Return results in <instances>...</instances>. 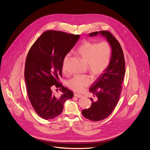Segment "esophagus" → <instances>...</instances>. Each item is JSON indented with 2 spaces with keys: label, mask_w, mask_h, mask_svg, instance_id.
Listing matches in <instances>:
<instances>
[{
  "label": "esophagus",
  "mask_w": 150,
  "mask_h": 150,
  "mask_svg": "<svg viewBox=\"0 0 150 150\" xmlns=\"http://www.w3.org/2000/svg\"><path fill=\"white\" fill-rule=\"evenodd\" d=\"M74 96H75V97H78V98H81V97H83L82 95L78 94H77V93H75V94H74Z\"/></svg>",
  "instance_id": "1"
}]
</instances>
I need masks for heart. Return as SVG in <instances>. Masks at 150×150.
Here are the masks:
<instances>
[{"instance_id":"1","label":"heart","mask_w":150,"mask_h":150,"mask_svg":"<svg viewBox=\"0 0 150 150\" xmlns=\"http://www.w3.org/2000/svg\"><path fill=\"white\" fill-rule=\"evenodd\" d=\"M77 54L86 62L88 71L95 77L103 74L109 67L112 57V47L108 41L99 42L84 41L76 50ZM70 54L64 57L62 63V71L66 72V64ZM93 82L89 75H76L67 82V85L71 90L81 93Z\"/></svg>"}]
</instances>
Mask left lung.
<instances>
[{
    "label": "left lung",
    "mask_w": 150,
    "mask_h": 150,
    "mask_svg": "<svg viewBox=\"0 0 150 150\" xmlns=\"http://www.w3.org/2000/svg\"><path fill=\"white\" fill-rule=\"evenodd\" d=\"M99 33L105 37L111 45V60L108 69L91 85L90 91L94 99L90 98L92 101L90 108L82 111L85 118L96 122L107 118L115 109L120 97L125 74L124 54L119 41L108 31H100ZM98 34L96 31L89 35Z\"/></svg>",
    "instance_id": "left-lung-1"
}]
</instances>
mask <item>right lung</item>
Returning <instances> with one entry per match:
<instances>
[{"instance_id": "obj_1", "label": "right lung", "mask_w": 150, "mask_h": 150, "mask_svg": "<svg viewBox=\"0 0 150 150\" xmlns=\"http://www.w3.org/2000/svg\"><path fill=\"white\" fill-rule=\"evenodd\" d=\"M79 35L60 31L47 30L31 47L25 60L24 76L27 94L37 115L48 120L62 112L64 103L74 93L59 81L64 57L74 46ZM59 88L62 94L54 95L52 85Z\"/></svg>"}]
</instances>
